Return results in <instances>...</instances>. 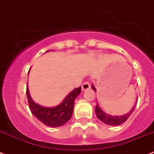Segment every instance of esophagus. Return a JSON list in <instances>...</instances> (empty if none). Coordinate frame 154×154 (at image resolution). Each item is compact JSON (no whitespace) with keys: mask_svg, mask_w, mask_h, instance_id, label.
I'll use <instances>...</instances> for the list:
<instances>
[{"mask_svg":"<svg viewBox=\"0 0 154 154\" xmlns=\"http://www.w3.org/2000/svg\"><path fill=\"white\" fill-rule=\"evenodd\" d=\"M89 88H90V83H89V82L86 81L83 83V84L82 85V89H83V91L85 90H87V89H89Z\"/></svg>","mask_w":154,"mask_h":154,"instance_id":"34e87169","label":"esophagus"}]
</instances>
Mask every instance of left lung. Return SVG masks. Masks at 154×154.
Segmentation results:
<instances>
[{"label":"left lung","instance_id":"obj_1","mask_svg":"<svg viewBox=\"0 0 154 154\" xmlns=\"http://www.w3.org/2000/svg\"><path fill=\"white\" fill-rule=\"evenodd\" d=\"M92 88L93 90L95 91V87L93 86H92ZM135 105L134 106V107L132 108V110H131L129 112L126 114L123 115V116H111V115H109L107 113H104L103 110H101V108L98 106V104H96V106H95V114H96L97 117L100 120H101L102 122H104L105 124L110 125V126H118V125L122 124V123H125L126 120H128V118L129 117L131 114H132V111L135 110Z\"/></svg>","mask_w":154,"mask_h":154}]
</instances>
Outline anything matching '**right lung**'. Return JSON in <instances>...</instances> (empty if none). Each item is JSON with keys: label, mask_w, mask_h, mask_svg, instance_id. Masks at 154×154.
Segmentation results:
<instances>
[{"label": "right lung", "mask_w": 154, "mask_h": 154, "mask_svg": "<svg viewBox=\"0 0 154 154\" xmlns=\"http://www.w3.org/2000/svg\"><path fill=\"white\" fill-rule=\"evenodd\" d=\"M81 92V87L73 90L68 95L63 102L54 107H44L36 104L26 88V95L30 110L41 122L50 127H58L66 123L71 119L74 110V99Z\"/></svg>", "instance_id": "1"}]
</instances>
